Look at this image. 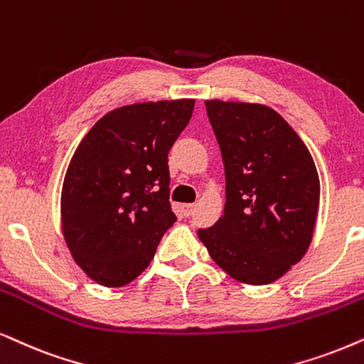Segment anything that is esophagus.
<instances>
[{
  "instance_id": "34e87169",
  "label": "esophagus",
  "mask_w": 364,
  "mask_h": 364,
  "mask_svg": "<svg viewBox=\"0 0 364 364\" xmlns=\"http://www.w3.org/2000/svg\"><path fill=\"white\" fill-rule=\"evenodd\" d=\"M196 205H190V203H186V205H183V213H185V216H191L193 211H195Z\"/></svg>"
}]
</instances>
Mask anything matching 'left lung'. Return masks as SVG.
Returning <instances> with one entry per match:
<instances>
[{"instance_id": "left-lung-1", "label": "left lung", "mask_w": 364, "mask_h": 364, "mask_svg": "<svg viewBox=\"0 0 364 364\" xmlns=\"http://www.w3.org/2000/svg\"><path fill=\"white\" fill-rule=\"evenodd\" d=\"M226 179L225 213L198 230L213 261L246 284H268L303 258L313 240L319 176L313 156L273 108L205 101Z\"/></svg>"}]
</instances>
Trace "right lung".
<instances>
[{
  "mask_svg": "<svg viewBox=\"0 0 364 364\" xmlns=\"http://www.w3.org/2000/svg\"><path fill=\"white\" fill-rule=\"evenodd\" d=\"M195 100L121 106L77 144L61 190V230L91 279L119 288L138 278L176 216L168 153L190 123Z\"/></svg>",
  "mask_w": 364,
  "mask_h": 364,
  "instance_id": "obj_1",
  "label": "right lung"
}]
</instances>
